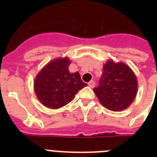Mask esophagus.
Wrapping results in <instances>:
<instances>
[{"label":"esophagus","mask_w":157,"mask_h":157,"mask_svg":"<svg viewBox=\"0 0 157 157\" xmlns=\"http://www.w3.org/2000/svg\"><path fill=\"white\" fill-rule=\"evenodd\" d=\"M88 86L90 87V88H94V86H95V82H94V81L89 82H88Z\"/></svg>","instance_id":"34e87169"}]
</instances>
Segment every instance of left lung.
<instances>
[{"label": "left lung", "instance_id": "8db88e82", "mask_svg": "<svg viewBox=\"0 0 157 157\" xmlns=\"http://www.w3.org/2000/svg\"><path fill=\"white\" fill-rule=\"evenodd\" d=\"M138 91V82L133 72L124 63L109 60L103 66L99 86L94 89L101 104L113 112L127 109Z\"/></svg>", "mask_w": 157, "mask_h": 157}]
</instances>
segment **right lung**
<instances>
[{
	"label": "right lung",
	"instance_id": "add662e5",
	"mask_svg": "<svg viewBox=\"0 0 157 157\" xmlns=\"http://www.w3.org/2000/svg\"><path fill=\"white\" fill-rule=\"evenodd\" d=\"M68 58H58L45 65L36 76L34 91L37 99L48 109H57L70 103L87 84L78 72L70 73Z\"/></svg>",
	"mask_w": 157,
	"mask_h": 157
}]
</instances>
